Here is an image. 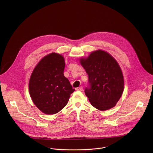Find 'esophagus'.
<instances>
[{
	"mask_svg": "<svg viewBox=\"0 0 153 153\" xmlns=\"http://www.w3.org/2000/svg\"><path fill=\"white\" fill-rule=\"evenodd\" d=\"M76 91H83V87L81 86H79V87H77V88H76Z\"/></svg>",
	"mask_w": 153,
	"mask_h": 153,
	"instance_id": "obj_1",
	"label": "esophagus"
}]
</instances>
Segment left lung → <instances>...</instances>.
<instances>
[{
	"label": "left lung",
	"mask_w": 153,
	"mask_h": 153,
	"mask_svg": "<svg viewBox=\"0 0 153 153\" xmlns=\"http://www.w3.org/2000/svg\"><path fill=\"white\" fill-rule=\"evenodd\" d=\"M80 62L88 76L85 95L92 106L100 111L113 108L124 88V80L117 62L108 53L97 50Z\"/></svg>",
	"instance_id": "left-lung-1"
}]
</instances>
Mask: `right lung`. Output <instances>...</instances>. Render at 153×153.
I'll return each mask as SVG.
<instances>
[{"label": "right lung", "mask_w": 153, "mask_h": 153, "mask_svg": "<svg viewBox=\"0 0 153 153\" xmlns=\"http://www.w3.org/2000/svg\"><path fill=\"white\" fill-rule=\"evenodd\" d=\"M65 65L64 57L53 53L40 60L31 75L30 94L34 105L43 113L59 112L75 90L63 75Z\"/></svg>", "instance_id": "obj_1"}]
</instances>
